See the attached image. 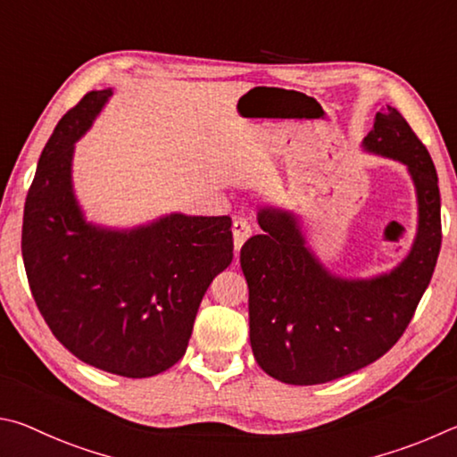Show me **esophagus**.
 Instances as JSON below:
<instances>
[{"label":"esophagus","mask_w":457,"mask_h":457,"mask_svg":"<svg viewBox=\"0 0 457 457\" xmlns=\"http://www.w3.org/2000/svg\"><path fill=\"white\" fill-rule=\"evenodd\" d=\"M251 233H253V230H251L249 220L237 219V220L233 222V245H235V253H237V254L241 253L243 245H245L246 238L251 237Z\"/></svg>","instance_id":"obj_1"}]
</instances>
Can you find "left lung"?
I'll list each match as a JSON object with an SVG mask.
<instances>
[{"mask_svg":"<svg viewBox=\"0 0 457 457\" xmlns=\"http://www.w3.org/2000/svg\"><path fill=\"white\" fill-rule=\"evenodd\" d=\"M361 148L403 164L415 188L418 228L405 257L383 273L343 277L317 257L301 216L262 204L265 230L243 245L253 355L291 386H317L378 361L410 325L434 275L442 219L437 172L428 148L395 108L375 114Z\"/></svg>","mask_w":457,"mask_h":457,"instance_id":"obj_1","label":"left lung"}]
</instances>
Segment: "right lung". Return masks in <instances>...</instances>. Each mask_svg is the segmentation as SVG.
Returning <instances> with one entry per match:
<instances>
[{"label": "right lung", "mask_w": 457, "mask_h": 457, "mask_svg": "<svg viewBox=\"0 0 457 457\" xmlns=\"http://www.w3.org/2000/svg\"><path fill=\"white\" fill-rule=\"evenodd\" d=\"M112 94H86L47 140L23 208L21 254L55 339L79 361L142 379L184 355L200 301L233 261V233L228 216L168 212L124 228L87 220L74 188L76 142Z\"/></svg>", "instance_id": "right-lung-1"}]
</instances>
